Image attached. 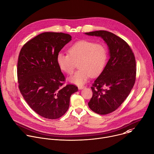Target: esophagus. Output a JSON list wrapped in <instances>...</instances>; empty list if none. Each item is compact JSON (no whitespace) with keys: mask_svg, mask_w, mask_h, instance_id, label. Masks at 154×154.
I'll list each match as a JSON object with an SVG mask.
<instances>
[{"mask_svg":"<svg viewBox=\"0 0 154 154\" xmlns=\"http://www.w3.org/2000/svg\"><path fill=\"white\" fill-rule=\"evenodd\" d=\"M78 88H79V90H83V88H85V86H79Z\"/></svg>","mask_w":154,"mask_h":154,"instance_id":"esophagus-1","label":"esophagus"}]
</instances>
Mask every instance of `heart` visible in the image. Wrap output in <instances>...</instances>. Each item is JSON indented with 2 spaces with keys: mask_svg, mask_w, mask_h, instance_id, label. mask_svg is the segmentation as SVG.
<instances>
[{
  "mask_svg": "<svg viewBox=\"0 0 154 154\" xmlns=\"http://www.w3.org/2000/svg\"><path fill=\"white\" fill-rule=\"evenodd\" d=\"M68 52L58 53L57 63L60 69L66 74H72L78 63L79 70L68 79L71 83L77 85L85 84L90 76L99 75L106 63L107 49L103 44L81 40L71 46Z\"/></svg>",
  "mask_w": 154,
  "mask_h": 154,
  "instance_id": "obj_1",
  "label": "heart"
}]
</instances>
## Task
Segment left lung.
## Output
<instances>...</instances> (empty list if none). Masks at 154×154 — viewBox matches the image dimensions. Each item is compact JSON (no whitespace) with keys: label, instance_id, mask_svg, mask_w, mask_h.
I'll list each match as a JSON object with an SVG mask.
<instances>
[{"label":"left lung","instance_id":"left-lung-1","mask_svg":"<svg viewBox=\"0 0 154 154\" xmlns=\"http://www.w3.org/2000/svg\"><path fill=\"white\" fill-rule=\"evenodd\" d=\"M85 34L100 37L108 46L109 58L91 87L93 97L88 106L97 114H109L122 103L133 88L135 58L128 44L113 33L98 30Z\"/></svg>","mask_w":154,"mask_h":154}]
</instances>
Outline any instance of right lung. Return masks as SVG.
I'll use <instances>...</instances> for the list:
<instances>
[{"label":"right lung","instance_id":"add662e5","mask_svg":"<svg viewBox=\"0 0 154 154\" xmlns=\"http://www.w3.org/2000/svg\"><path fill=\"white\" fill-rule=\"evenodd\" d=\"M69 34L41 33L22 48L17 62L20 93L30 108L50 119L61 117L69 108L71 95L78 91L74 85L63 86L65 80L57 63V55L71 41Z\"/></svg>","mask_w":154,"mask_h":154}]
</instances>
